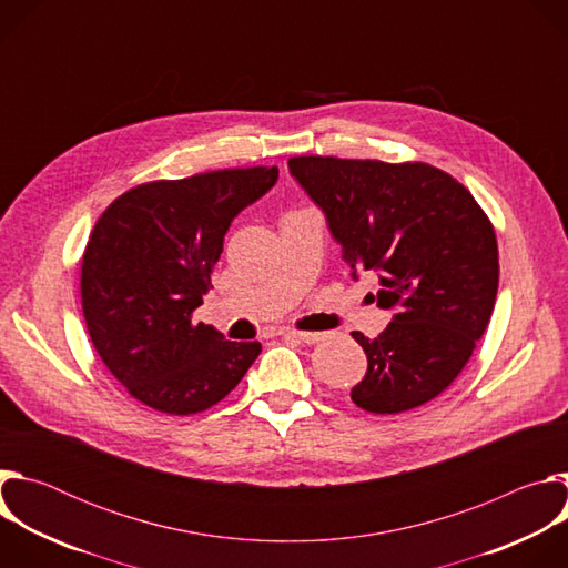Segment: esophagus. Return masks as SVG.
Returning a JSON list of instances; mask_svg holds the SVG:
<instances>
[{"instance_id":"esophagus-1","label":"esophagus","mask_w":568,"mask_h":568,"mask_svg":"<svg viewBox=\"0 0 568 568\" xmlns=\"http://www.w3.org/2000/svg\"><path fill=\"white\" fill-rule=\"evenodd\" d=\"M285 337H290L294 342H301V344H318L323 339L321 333H303V331H287Z\"/></svg>"}]
</instances>
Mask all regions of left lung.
Returning a JSON list of instances; mask_svg holds the SVG:
<instances>
[{
    "label": "left lung",
    "instance_id": "8db88e82",
    "mask_svg": "<svg viewBox=\"0 0 568 568\" xmlns=\"http://www.w3.org/2000/svg\"><path fill=\"white\" fill-rule=\"evenodd\" d=\"M287 166L326 213L353 276L377 272V305L395 310L375 339L353 333L368 359L353 402L386 416L434 399L465 368L495 310L490 217L458 180L425 161L310 154Z\"/></svg>",
    "mask_w": 568,
    "mask_h": 568
}]
</instances>
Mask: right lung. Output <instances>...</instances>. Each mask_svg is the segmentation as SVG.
<instances>
[{
  "label": "right lung",
  "mask_w": 568,
  "mask_h": 568,
  "mask_svg": "<svg viewBox=\"0 0 568 568\" xmlns=\"http://www.w3.org/2000/svg\"><path fill=\"white\" fill-rule=\"evenodd\" d=\"M278 180L276 166L156 180L119 195L97 220L80 270L90 339L145 407L191 416L245 377L258 342H226L193 323L231 220Z\"/></svg>",
  "instance_id": "1"
}]
</instances>
